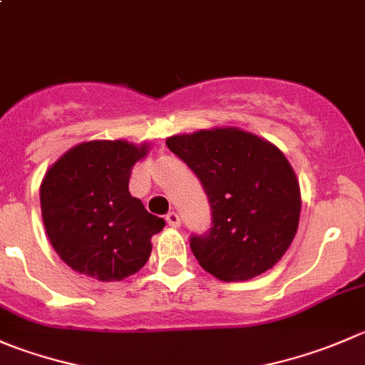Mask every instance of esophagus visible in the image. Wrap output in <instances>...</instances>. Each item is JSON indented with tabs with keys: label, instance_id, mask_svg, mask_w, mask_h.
<instances>
[{
	"label": "esophagus",
	"instance_id": "34e87169",
	"mask_svg": "<svg viewBox=\"0 0 365 365\" xmlns=\"http://www.w3.org/2000/svg\"><path fill=\"white\" fill-rule=\"evenodd\" d=\"M165 221H168V225L171 226V228H180V225H182V221H180V215L176 214V212H169L168 217H165Z\"/></svg>",
	"mask_w": 365,
	"mask_h": 365
}]
</instances>
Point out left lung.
Segmentation results:
<instances>
[{
    "instance_id": "left-lung-1",
    "label": "left lung",
    "mask_w": 365,
    "mask_h": 365,
    "mask_svg": "<svg viewBox=\"0 0 365 365\" xmlns=\"http://www.w3.org/2000/svg\"><path fill=\"white\" fill-rule=\"evenodd\" d=\"M200 178L212 228L190 237L201 267L222 282H244L277 264L291 246L302 214L299 182L277 146L235 126L165 140Z\"/></svg>"
}]
</instances>
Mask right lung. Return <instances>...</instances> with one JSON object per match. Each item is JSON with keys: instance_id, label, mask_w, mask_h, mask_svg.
I'll use <instances>...</instances> for the list:
<instances>
[{"instance_id": "add662e5", "label": "right lung", "mask_w": 365, "mask_h": 365, "mask_svg": "<svg viewBox=\"0 0 365 365\" xmlns=\"http://www.w3.org/2000/svg\"><path fill=\"white\" fill-rule=\"evenodd\" d=\"M148 151L146 143L88 140L46 171L41 183L46 233L58 257L80 274L121 282L150 258L151 237L165 222L128 190L133 165Z\"/></svg>"}]
</instances>
